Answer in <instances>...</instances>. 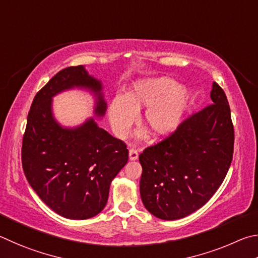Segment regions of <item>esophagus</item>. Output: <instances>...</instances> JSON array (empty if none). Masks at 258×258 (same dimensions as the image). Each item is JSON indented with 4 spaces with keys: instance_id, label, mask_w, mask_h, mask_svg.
<instances>
[{
    "instance_id": "1",
    "label": "esophagus",
    "mask_w": 258,
    "mask_h": 258,
    "mask_svg": "<svg viewBox=\"0 0 258 258\" xmlns=\"http://www.w3.org/2000/svg\"><path fill=\"white\" fill-rule=\"evenodd\" d=\"M129 159L132 161H135L138 159V151L135 148H130L129 150Z\"/></svg>"
}]
</instances>
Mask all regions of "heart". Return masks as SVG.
<instances>
[{
    "instance_id": "obj_1",
    "label": "heart",
    "mask_w": 258,
    "mask_h": 258,
    "mask_svg": "<svg viewBox=\"0 0 258 258\" xmlns=\"http://www.w3.org/2000/svg\"><path fill=\"white\" fill-rule=\"evenodd\" d=\"M188 101L186 86L175 84L169 77L139 79L123 96L113 99L108 107V119L116 136L124 137L136 121L137 112L146 106L143 123L153 136H168L181 123Z\"/></svg>"
}]
</instances>
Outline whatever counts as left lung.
I'll return each instance as SVG.
<instances>
[{
	"instance_id": "1",
	"label": "left lung",
	"mask_w": 258,
	"mask_h": 258,
	"mask_svg": "<svg viewBox=\"0 0 258 258\" xmlns=\"http://www.w3.org/2000/svg\"><path fill=\"white\" fill-rule=\"evenodd\" d=\"M212 104L184 120L175 132L141 155V197L162 220H178L204 206L227 175L234 132L227 96L213 83Z\"/></svg>"
}]
</instances>
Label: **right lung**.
Wrapping results in <instances>:
<instances>
[{
	"label": "right lung",
	"mask_w": 258,
	"mask_h": 258,
	"mask_svg": "<svg viewBox=\"0 0 258 258\" xmlns=\"http://www.w3.org/2000/svg\"><path fill=\"white\" fill-rule=\"evenodd\" d=\"M89 90L95 115L105 114L102 83L84 66L69 67L36 94L22 139V169L31 188L63 218L86 220L105 207L110 184L128 162L125 144L99 128L93 117L75 128L55 120L52 99L68 89Z\"/></svg>",
	"instance_id": "obj_1"
}]
</instances>
